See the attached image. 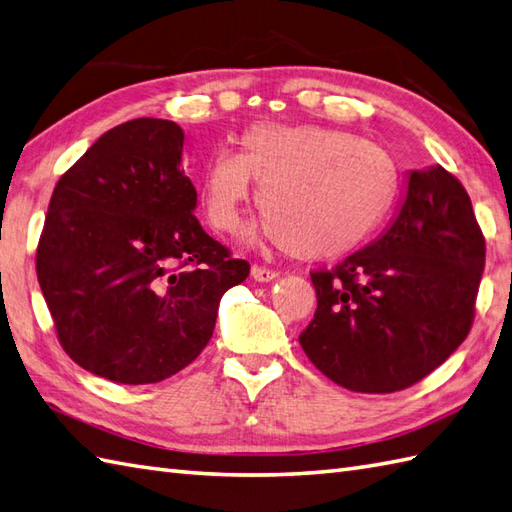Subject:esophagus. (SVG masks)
Listing matches in <instances>:
<instances>
[{"label":"esophagus","mask_w":512,"mask_h":512,"mask_svg":"<svg viewBox=\"0 0 512 512\" xmlns=\"http://www.w3.org/2000/svg\"><path fill=\"white\" fill-rule=\"evenodd\" d=\"M249 274H252V278H254L256 282H271V280L278 278V271L267 269V267H258V265H254L252 271H249Z\"/></svg>","instance_id":"esophagus-1"}]
</instances>
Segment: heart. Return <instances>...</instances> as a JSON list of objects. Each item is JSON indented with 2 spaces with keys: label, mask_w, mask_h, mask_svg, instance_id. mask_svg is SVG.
<instances>
[{
  "label": "heart",
  "mask_w": 512,
  "mask_h": 512,
  "mask_svg": "<svg viewBox=\"0 0 512 512\" xmlns=\"http://www.w3.org/2000/svg\"><path fill=\"white\" fill-rule=\"evenodd\" d=\"M254 181L265 219L249 236H276L287 254L304 260L359 247L396 192L394 162L377 144L320 124L258 122L243 133L241 153H214L203 170L199 203L214 230H234Z\"/></svg>",
  "instance_id": "heart-1"
}]
</instances>
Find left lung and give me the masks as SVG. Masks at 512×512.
<instances>
[{"label":"left lung","instance_id":"8db88e82","mask_svg":"<svg viewBox=\"0 0 512 512\" xmlns=\"http://www.w3.org/2000/svg\"><path fill=\"white\" fill-rule=\"evenodd\" d=\"M484 252L460 181L442 166L410 170L381 236L333 271L311 274L317 311L302 350L346 390L410 388L469 335Z\"/></svg>","mask_w":512,"mask_h":512}]
</instances>
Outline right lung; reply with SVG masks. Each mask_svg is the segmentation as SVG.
<instances>
[{"mask_svg": "<svg viewBox=\"0 0 512 512\" xmlns=\"http://www.w3.org/2000/svg\"><path fill=\"white\" fill-rule=\"evenodd\" d=\"M184 131L160 118L113 127L56 184L37 278L78 366L157 383L208 346L223 293L249 265L203 232L181 170Z\"/></svg>", "mask_w": 512, "mask_h": 512, "instance_id": "right-lung-1", "label": "right lung"}]
</instances>
